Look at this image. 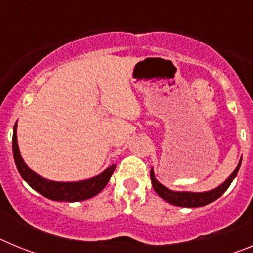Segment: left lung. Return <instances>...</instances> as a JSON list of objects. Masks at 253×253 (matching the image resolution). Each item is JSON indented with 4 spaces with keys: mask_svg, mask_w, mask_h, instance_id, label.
<instances>
[{
    "mask_svg": "<svg viewBox=\"0 0 253 253\" xmlns=\"http://www.w3.org/2000/svg\"><path fill=\"white\" fill-rule=\"evenodd\" d=\"M241 162H242V157H241L240 162L237 165L236 169L232 172V175L223 182L222 185H219L215 189L210 190V191H205V193H191V191H173V190L167 189L166 186H163L157 178L154 177V171L151 169V180L152 186H153L154 191L167 203L172 205H177V207L184 208H196V207H204V205L213 203L218 198L222 196L225 190L229 187L232 184V181L238 173V169L241 167Z\"/></svg>",
    "mask_w": 253,
    "mask_h": 253,
    "instance_id": "1",
    "label": "left lung"
}]
</instances>
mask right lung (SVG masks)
Returning <instances> with one entry per match:
<instances>
[{"instance_id":"add662e5","label":"right lung","mask_w":253,"mask_h":253,"mask_svg":"<svg viewBox=\"0 0 253 253\" xmlns=\"http://www.w3.org/2000/svg\"><path fill=\"white\" fill-rule=\"evenodd\" d=\"M17 123L13 125V135H12V151L13 160L16 163L17 171L21 177L30 185L35 191L42 194L45 198L55 202H82L87 199L92 198L101 193L104 187L106 186L111 175L115 171V165L107 167L102 173L95 176V177L87 178V180L76 181V182H59V181H51L44 178L35 173L30 167L22 160L20 153L19 144H17Z\"/></svg>"}]
</instances>
